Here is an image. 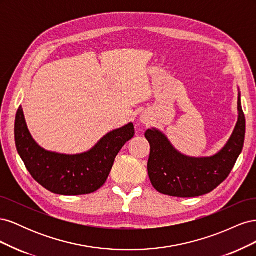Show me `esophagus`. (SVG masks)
Wrapping results in <instances>:
<instances>
[{
    "mask_svg": "<svg viewBox=\"0 0 256 256\" xmlns=\"http://www.w3.org/2000/svg\"><path fill=\"white\" fill-rule=\"evenodd\" d=\"M147 122V120H144V118H142V122H144V124H145V122Z\"/></svg>",
    "mask_w": 256,
    "mask_h": 256,
    "instance_id": "obj_1",
    "label": "esophagus"
}]
</instances>
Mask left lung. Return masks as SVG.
I'll return each mask as SVG.
<instances>
[{"label":"left lung","instance_id":"8db88e82","mask_svg":"<svg viewBox=\"0 0 256 256\" xmlns=\"http://www.w3.org/2000/svg\"><path fill=\"white\" fill-rule=\"evenodd\" d=\"M238 120L230 140L212 157L194 158L176 150L158 129L146 130L150 145L147 170L154 188L162 194L194 198L206 194L226 180L242 150L246 118L238 96Z\"/></svg>","mask_w":256,"mask_h":256}]
</instances>
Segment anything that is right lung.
<instances>
[{"label": "right lung", "instance_id": "1", "mask_svg": "<svg viewBox=\"0 0 256 256\" xmlns=\"http://www.w3.org/2000/svg\"><path fill=\"white\" fill-rule=\"evenodd\" d=\"M134 136L132 122L106 134L88 152L65 154L44 150L30 136L20 106L14 120V141L19 156L34 180L60 196L97 191L106 182L115 157Z\"/></svg>", "mask_w": 256, "mask_h": 256}]
</instances>
